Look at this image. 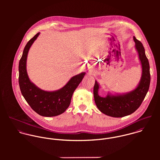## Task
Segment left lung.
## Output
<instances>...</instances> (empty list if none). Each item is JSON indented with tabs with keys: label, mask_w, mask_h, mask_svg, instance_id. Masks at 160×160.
Masks as SVG:
<instances>
[{
	"label": "left lung",
	"mask_w": 160,
	"mask_h": 160,
	"mask_svg": "<svg viewBox=\"0 0 160 160\" xmlns=\"http://www.w3.org/2000/svg\"><path fill=\"white\" fill-rule=\"evenodd\" d=\"M134 41L142 68V77L137 88L125 94H108L106 97H102L98 94L99 85L95 81L93 87L94 100L98 110L106 115L121 118L132 114L139 108L149 89L150 73L148 60L141 42L135 37Z\"/></svg>",
	"instance_id": "8db88e82"
}]
</instances>
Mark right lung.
I'll use <instances>...</instances> for the list:
<instances>
[{"label": "right lung", "instance_id": "1", "mask_svg": "<svg viewBox=\"0 0 160 160\" xmlns=\"http://www.w3.org/2000/svg\"><path fill=\"white\" fill-rule=\"evenodd\" d=\"M39 35V32L37 33L24 48L19 62V86L24 99L35 112L46 117L55 116L64 113L68 108L72 93L86 73L81 72L72 77L63 88L56 91H44L36 86L28 78L26 60L31 46Z\"/></svg>", "mask_w": 160, "mask_h": 160}]
</instances>
